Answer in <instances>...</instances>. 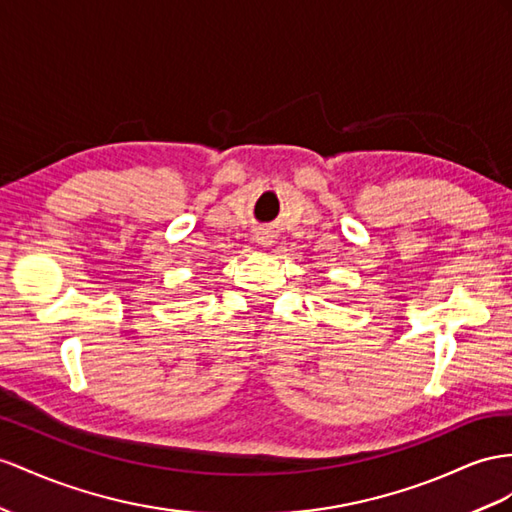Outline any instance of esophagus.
I'll list each match as a JSON object with an SVG mask.
<instances>
[{"label": "esophagus", "instance_id": "34e87169", "mask_svg": "<svg viewBox=\"0 0 512 512\" xmlns=\"http://www.w3.org/2000/svg\"><path fill=\"white\" fill-rule=\"evenodd\" d=\"M257 242H259L261 246H270V244H272V235H268V233H259V235H257Z\"/></svg>", "mask_w": 512, "mask_h": 512}]
</instances>
